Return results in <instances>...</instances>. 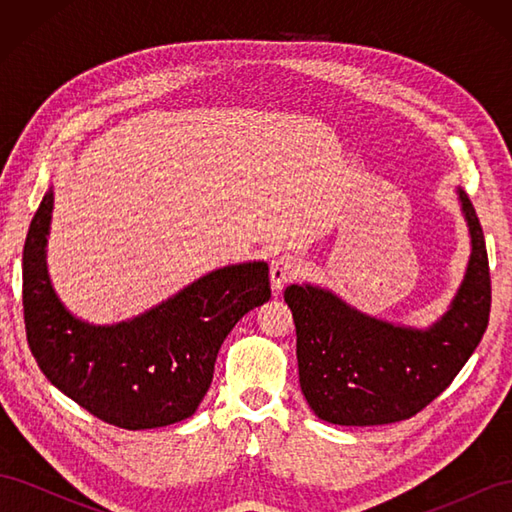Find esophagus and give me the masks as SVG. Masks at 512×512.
Instances as JSON below:
<instances>
[{
	"instance_id": "esophagus-1",
	"label": "esophagus",
	"mask_w": 512,
	"mask_h": 512,
	"mask_svg": "<svg viewBox=\"0 0 512 512\" xmlns=\"http://www.w3.org/2000/svg\"><path fill=\"white\" fill-rule=\"evenodd\" d=\"M297 271H299V260H297V256H292V254H288V252H284V254H280V256H275V258L271 260V271H269L273 290L280 292V290L284 288V284H286L288 280H292L294 275H297Z\"/></svg>"
}]
</instances>
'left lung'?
<instances>
[{"instance_id": "8db88e82", "label": "left lung", "mask_w": 512, "mask_h": 512, "mask_svg": "<svg viewBox=\"0 0 512 512\" xmlns=\"http://www.w3.org/2000/svg\"><path fill=\"white\" fill-rule=\"evenodd\" d=\"M455 194L470 258L451 303L429 327L367 314L320 284L284 290L297 327L301 391L322 421L367 427L414 416L453 382L483 339L491 307L487 247L468 194L459 185Z\"/></svg>"}]
</instances>
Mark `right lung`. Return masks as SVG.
<instances>
[{
	"label": "right lung",
	"instance_id": "right-lung-1",
	"mask_svg": "<svg viewBox=\"0 0 512 512\" xmlns=\"http://www.w3.org/2000/svg\"><path fill=\"white\" fill-rule=\"evenodd\" d=\"M53 207L51 183L23 250L25 329L42 374L89 414L121 429L190 418L209 391L226 335L271 299L269 265L247 260L213 269L141 314L96 324L72 314L51 282L46 245Z\"/></svg>",
	"mask_w": 512,
	"mask_h": 512
}]
</instances>
